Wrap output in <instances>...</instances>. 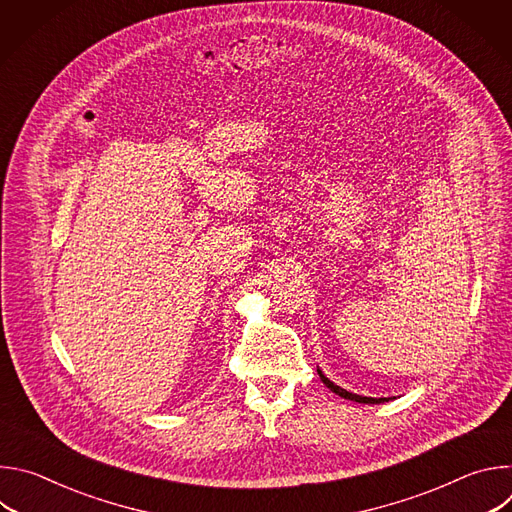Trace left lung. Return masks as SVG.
I'll return each instance as SVG.
<instances>
[{
  "instance_id": "1",
  "label": "left lung",
  "mask_w": 512,
  "mask_h": 512,
  "mask_svg": "<svg viewBox=\"0 0 512 512\" xmlns=\"http://www.w3.org/2000/svg\"><path fill=\"white\" fill-rule=\"evenodd\" d=\"M318 375H320V379H322V383L332 391V393H336L338 397H342V399H348V401H356V403H367V405H377V403H387L389 399L387 397H379V399H375V397H364V395H356V393H350V391H346V389H342V387H338V385H334L320 369H318Z\"/></svg>"
}]
</instances>
